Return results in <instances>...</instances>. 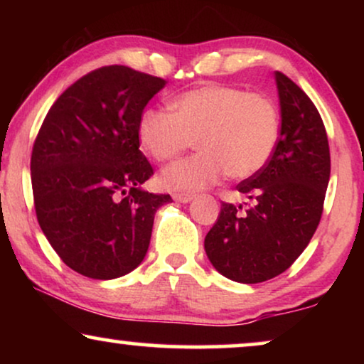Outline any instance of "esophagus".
<instances>
[{"instance_id": "obj_1", "label": "esophagus", "mask_w": 364, "mask_h": 364, "mask_svg": "<svg viewBox=\"0 0 364 364\" xmlns=\"http://www.w3.org/2000/svg\"><path fill=\"white\" fill-rule=\"evenodd\" d=\"M172 197H173V200L181 202V203H187V202H191L192 198H193L192 193H186V192H176Z\"/></svg>"}]
</instances>
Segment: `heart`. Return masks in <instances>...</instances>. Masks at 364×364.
<instances>
[{
    "label": "heart",
    "mask_w": 364,
    "mask_h": 364,
    "mask_svg": "<svg viewBox=\"0 0 364 364\" xmlns=\"http://www.w3.org/2000/svg\"><path fill=\"white\" fill-rule=\"evenodd\" d=\"M280 137V112L263 94L205 84L178 94L168 112L149 107L137 121L139 146L154 161L176 159L196 141L200 152L173 162L159 176L172 192H192L232 178L255 176Z\"/></svg>",
    "instance_id": "1"
}]
</instances>
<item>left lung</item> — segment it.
I'll use <instances>...</instances> for the list:
<instances>
[{
  "mask_svg": "<svg viewBox=\"0 0 364 364\" xmlns=\"http://www.w3.org/2000/svg\"><path fill=\"white\" fill-rule=\"evenodd\" d=\"M282 127L267 166L237 191L252 205L222 203L207 233L205 253L218 273L238 283L280 275L301 255L323 213L330 181V146L311 99L283 73H275Z\"/></svg>",
  "mask_w": 364,
  "mask_h": 364,
  "instance_id": "left-lung-1",
  "label": "left lung"
}]
</instances>
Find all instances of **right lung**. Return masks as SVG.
<instances>
[{
    "label": "right lung",
    "mask_w": 364,
    "mask_h": 364,
    "mask_svg": "<svg viewBox=\"0 0 364 364\" xmlns=\"http://www.w3.org/2000/svg\"><path fill=\"white\" fill-rule=\"evenodd\" d=\"M167 81L104 66L49 109L31 154L39 227L74 272L112 280L141 265L157 208L172 200L141 186L154 173L139 151L137 121Z\"/></svg>",
    "instance_id": "1"
}]
</instances>
